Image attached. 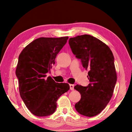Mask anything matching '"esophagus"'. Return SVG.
I'll list each match as a JSON object with an SVG mask.
<instances>
[{"mask_svg":"<svg viewBox=\"0 0 132 132\" xmlns=\"http://www.w3.org/2000/svg\"><path fill=\"white\" fill-rule=\"evenodd\" d=\"M70 86V89H71V90H74V85H72V84H70V85H69Z\"/></svg>","mask_w":132,"mask_h":132,"instance_id":"esophagus-1","label":"esophagus"}]
</instances>
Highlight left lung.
I'll return each instance as SVG.
<instances>
[{"mask_svg": "<svg viewBox=\"0 0 132 132\" xmlns=\"http://www.w3.org/2000/svg\"><path fill=\"white\" fill-rule=\"evenodd\" d=\"M69 44L83 68L89 69L88 85L74 87L81 95L75 108L82 115L93 117L105 108L112 96L117 81L113 53L106 44L88 35L70 38Z\"/></svg>", "mask_w": 132, "mask_h": 132, "instance_id": "8db88e82", "label": "left lung"}]
</instances>
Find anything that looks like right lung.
Listing matches in <instances>:
<instances>
[{"label":"right lung","instance_id":"1","mask_svg":"<svg viewBox=\"0 0 132 132\" xmlns=\"http://www.w3.org/2000/svg\"><path fill=\"white\" fill-rule=\"evenodd\" d=\"M68 38L36 39L19 55L16 75L20 95L27 108L35 116L45 117L53 114L58 98L70 89L68 83H58L50 77L46 78Z\"/></svg>","mask_w":132,"mask_h":132}]
</instances>
